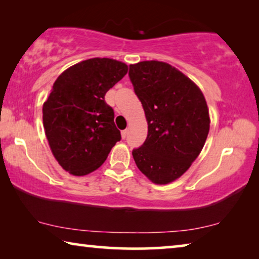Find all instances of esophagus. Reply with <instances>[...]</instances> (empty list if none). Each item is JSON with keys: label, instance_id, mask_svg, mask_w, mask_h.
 <instances>
[{"label": "esophagus", "instance_id": "obj_1", "mask_svg": "<svg viewBox=\"0 0 259 259\" xmlns=\"http://www.w3.org/2000/svg\"><path fill=\"white\" fill-rule=\"evenodd\" d=\"M126 135H128V130H123V131H121V136H122V138H125L126 137Z\"/></svg>", "mask_w": 259, "mask_h": 259}]
</instances>
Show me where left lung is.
Segmentation results:
<instances>
[{
    "label": "left lung",
    "mask_w": 259,
    "mask_h": 259,
    "mask_svg": "<svg viewBox=\"0 0 259 259\" xmlns=\"http://www.w3.org/2000/svg\"><path fill=\"white\" fill-rule=\"evenodd\" d=\"M129 77L148 124L146 140L133 151L134 160L153 183H171L190 168L208 137L204 96L194 82L163 61L130 65Z\"/></svg>",
    "instance_id": "left-lung-1"
}]
</instances>
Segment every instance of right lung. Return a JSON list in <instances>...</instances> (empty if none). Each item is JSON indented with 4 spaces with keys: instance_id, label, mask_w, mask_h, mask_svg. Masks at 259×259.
Returning a JSON list of instances; mask_svg holds the SVG:
<instances>
[{
    "instance_id": "obj_1",
    "label": "right lung",
    "mask_w": 259,
    "mask_h": 259,
    "mask_svg": "<svg viewBox=\"0 0 259 259\" xmlns=\"http://www.w3.org/2000/svg\"><path fill=\"white\" fill-rule=\"evenodd\" d=\"M128 72L109 58H91L67 68L43 104V125L58 163L74 176L98 169L121 133L105 95Z\"/></svg>"
}]
</instances>
